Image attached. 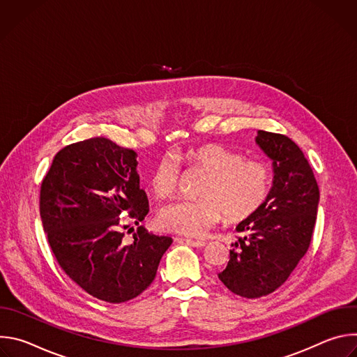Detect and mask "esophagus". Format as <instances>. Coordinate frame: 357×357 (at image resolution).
Masks as SVG:
<instances>
[{"instance_id": "esophagus-1", "label": "esophagus", "mask_w": 357, "mask_h": 357, "mask_svg": "<svg viewBox=\"0 0 357 357\" xmlns=\"http://www.w3.org/2000/svg\"><path fill=\"white\" fill-rule=\"evenodd\" d=\"M189 245H192V247H196V248H203L206 245V243L205 241H200V240H190V238H186L185 240Z\"/></svg>"}]
</instances>
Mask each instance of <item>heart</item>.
Wrapping results in <instances>:
<instances>
[{
    "instance_id": "heart-1",
    "label": "heart",
    "mask_w": 357,
    "mask_h": 357,
    "mask_svg": "<svg viewBox=\"0 0 357 357\" xmlns=\"http://www.w3.org/2000/svg\"><path fill=\"white\" fill-rule=\"evenodd\" d=\"M192 167L205 169L200 199L176 200L160 211V225L174 233L199 237L216 225L223 212L231 222L252 216L264 205L271 188V169L266 162L244 160L241 152L218 144L186 152ZM179 160L167 152L154 165L149 185L160 197L171 196L179 182Z\"/></svg>"
}]
</instances>
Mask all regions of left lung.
I'll return each instance as SVG.
<instances>
[{
    "label": "left lung",
    "instance_id": "1",
    "mask_svg": "<svg viewBox=\"0 0 357 357\" xmlns=\"http://www.w3.org/2000/svg\"><path fill=\"white\" fill-rule=\"evenodd\" d=\"M256 144L273 161L264 205L241 220L219 280L236 295L260 298L281 287L307 252L317 220L319 188L299 146L285 135L259 130Z\"/></svg>",
    "mask_w": 357,
    "mask_h": 357
}]
</instances>
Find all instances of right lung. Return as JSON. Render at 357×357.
Returning <instances> with one entry per match:
<instances>
[{"label": "right lung", "instance_id": "1", "mask_svg": "<svg viewBox=\"0 0 357 357\" xmlns=\"http://www.w3.org/2000/svg\"><path fill=\"white\" fill-rule=\"evenodd\" d=\"M137 165L132 149L94 137L61 149L40 185V219L59 266L86 292L110 303L145 291L172 244L144 227L131 244L123 243L119 216L128 212L138 223L149 211Z\"/></svg>", "mask_w": 357, "mask_h": 357}]
</instances>
